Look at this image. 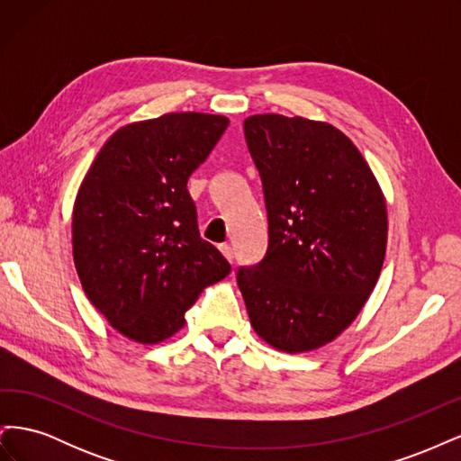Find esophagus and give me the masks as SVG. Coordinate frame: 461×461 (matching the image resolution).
<instances>
[{
    "label": "esophagus",
    "mask_w": 461,
    "mask_h": 461,
    "mask_svg": "<svg viewBox=\"0 0 461 461\" xmlns=\"http://www.w3.org/2000/svg\"><path fill=\"white\" fill-rule=\"evenodd\" d=\"M219 249L222 252V256H225L230 263H232V259H234V252H232V248L229 246V244H221L219 246Z\"/></svg>",
    "instance_id": "obj_1"
}]
</instances>
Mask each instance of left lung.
<instances>
[{
    "instance_id": "8db88e82",
    "label": "left lung",
    "mask_w": 461,
    "mask_h": 461,
    "mask_svg": "<svg viewBox=\"0 0 461 461\" xmlns=\"http://www.w3.org/2000/svg\"><path fill=\"white\" fill-rule=\"evenodd\" d=\"M263 185L269 244L236 281L273 348L310 352L364 308L386 252V203L354 142L329 122L276 113L244 121Z\"/></svg>"
}]
</instances>
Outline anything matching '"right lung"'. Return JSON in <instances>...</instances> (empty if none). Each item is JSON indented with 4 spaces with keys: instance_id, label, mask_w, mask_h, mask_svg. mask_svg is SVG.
I'll use <instances>...</instances> for the list:
<instances>
[{
    "instance_id": "right-lung-1",
    "label": "right lung",
    "mask_w": 461,
    "mask_h": 461,
    "mask_svg": "<svg viewBox=\"0 0 461 461\" xmlns=\"http://www.w3.org/2000/svg\"><path fill=\"white\" fill-rule=\"evenodd\" d=\"M227 127V117L194 111L127 124L82 180L73 209L77 273L95 310L136 342L173 337L202 290L230 273L200 236L186 188Z\"/></svg>"
}]
</instances>
